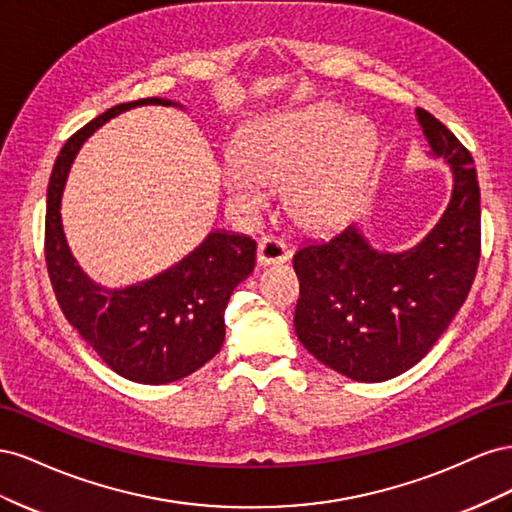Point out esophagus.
Segmentation results:
<instances>
[{
  "label": "esophagus",
  "mask_w": 512,
  "mask_h": 512,
  "mask_svg": "<svg viewBox=\"0 0 512 512\" xmlns=\"http://www.w3.org/2000/svg\"><path fill=\"white\" fill-rule=\"evenodd\" d=\"M256 258H258V265H262V267L282 265V262H286L290 258V247L282 239L267 235L258 241Z\"/></svg>",
  "instance_id": "obj_1"
}]
</instances>
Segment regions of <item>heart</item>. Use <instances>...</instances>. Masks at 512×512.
I'll return each instance as SVG.
<instances>
[{"mask_svg":"<svg viewBox=\"0 0 512 512\" xmlns=\"http://www.w3.org/2000/svg\"><path fill=\"white\" fill-rule=\"evenodd\" d=\"M374 128L335 104L275 113L247 128L224 166L230 203L256 213L284 185L290 218L307 230L342 224L359 203L374 158Z\"/></svg>","mask_w":512,"mask_h":512,"instance_id":"1","label":"heart"}]
</instances>
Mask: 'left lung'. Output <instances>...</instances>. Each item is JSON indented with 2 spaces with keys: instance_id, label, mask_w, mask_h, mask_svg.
<instances>
[{
  "instance_id": "1",
  "label": "left lung",
  "mask_w": 512,
  "mask_h": 512,
  "mask_svg": "<svg viewBox=\"0 0 512 512\" xmlns=\"http://www.w3.org/2000/svg\"><path fill=\"white\" fill-rule=\"evenodd\" d=\"M429 156L453 173L451 200L404 252L371 247L354 222L305 243L292 265L301 284L294 331L309 354L356 382H384L414 367L453 322L480 258V190L470 151L416 108Z\"/></svg>"
}]
</instances>
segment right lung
I'll return each mask as SVG.
<instances>
[{
	"label": "right lung",
	"mask_w": 512,
	"mask_h": 512,
	"mask_svg": "<svg viewBox=\"0 0 512 512\" xmlns=\"http://www.w3.org/2000/svg\"><path fill=\"white\" fill-rule=\"evenodd\" d=\"M179 106L166 98L117 104L68 138L46 192L44 256L61 312L115 374L168 384L194 374L224 344V309L254 271L256 241L213 230L194 252L151 280L126 288L96 284L72 256L61 224V194L76 153L108 119L134 106Z\"/></svg>",
	"instance_id": "obj_1"
}]
</instances>
